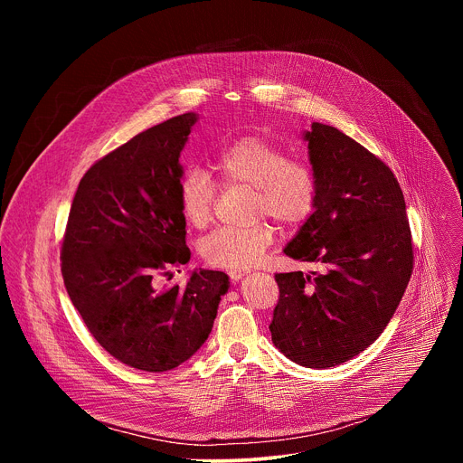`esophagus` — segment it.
Segmentation results:
<instances>
[{"mask_svg":"<svg viewBox=\"0 0 463 463\" xmlns=\"http://www.w3.org/2000/svg\"><path fill=\"white\" fill-rule=\"evenodd\" d=\"M245 275H247V271H240V269L231 271V273H229V277H231V280H232V282H240Z\"/></svg>","mask_w":463,"mask_h":463,"instance_id":"34e87169","label":"esophagus"}]
</instances>
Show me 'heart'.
Instances as JSON below:
<instances>
[{
  "label": "heart",
  "instance_id": "heart-1",
  "mask_svg": "<svg viewBox=\"0 0 463 463\" xmlns=\"http://www.w3.org/2000/svg\"><path fill=\"white\" fill-rule=\"evenodd\" d=\"M214 168L227 186L252 188L250 209L256 218L271 216L284 227L304 223L315 209L317 181L313 172L273 143L260 137H243L227 146ZM216 186L202 170H188L179 181V207L184 220L203 229L213 218ZM275 240L269 223L247 229L222 227L202 245V258L218 269H249Z\"/></svg>",
  "mask_w": 463,
  "mask_h": 463
}]
</instances>
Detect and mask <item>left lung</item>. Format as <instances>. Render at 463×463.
Here are the masks:
<instances>
[{
  "mask_svg": "<svg viewBox=\"0 0 463 463\" xmlns=\"http://www.w3.org/2000/svg\"><path fill=\"white\" fill-rule=\"evenodd\" d=\"M317 181L315 209L284 254L320 261L279 273L273 345L306 368H329L364 352L398 309L412 275L407 205L392 170L341 129L302 131Z\"/></svg>",
  "mask_w": 463,
  "mask_h": 463,
  "instance_id": "8db88e82",
  "label": "left lung"
}]
</instances>
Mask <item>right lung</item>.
Masks as SVG:
<instances>
[{
	"label": "right lung",
	"mask_w": 463,
	"mask_h": 463,
	"mask_svg": "<svg viewBox=\"0 0 463 463\" xmlns=\"http://www.w3.org/2000/svg\"><path fill=\"white\" fill-rule=\"evenodd\" d=\"M197 118H168L97 161L80 179L61 243L63 284L91 335L145 372L172 370L200 350L231 288L209 269L192 271L183 288L156 282L190 260L179 157Z\"/></svg>",
	"instance_id": "right-lung-1"
}]
</instances>
